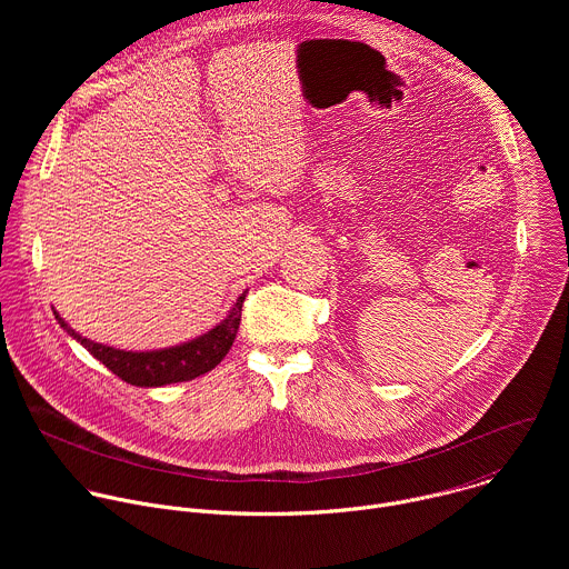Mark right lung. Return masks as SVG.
<instances>
[{
    "label": "right lung",
    "mask_w": 569,
    "mask_h": 569,
    "mask_svg": "<svg viewBox=\"0 0 569 569\" xmlns=\"http://www.w3.org/2000/svg\"><path fill=\"white\" fill-rule=\"evenodd\" d=\"M242 301H246V292L236 299L233 308L218 327H213L204 336L161 351H121L114 347H106L76 333L71 327H67V321L58 312L56 319L76 342L83 345L99 362H103L121 380L137 387H161L171 382L193 380L211 371L227 356L238 333Z\"/></svg>",
    "instance_id": "obj_1"
}]
</instances>
